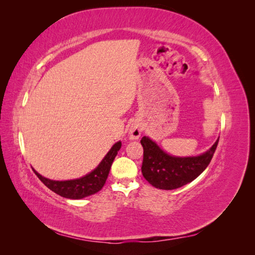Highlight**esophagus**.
I'll return each mask as SVG.
<instances>
[{
    "label": "esophagus",
    "instance_id": "esophagus-1",
    "mask_svg": "<svg viewBox=\"0 0 255 255\" xmlns=\"http://www.w3.org/2000/svg\"><path fill=\"white\" fill-rule=\"evenodd\" d=\"M141 131H142L141 126L134 124L130 128H129V137H130V139H138L140 137V134H141Z\"/></svg>",
    "mask_w": 255,
    "mask_h": 255
}]
</instances>
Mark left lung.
<instances>
[{
    "instance_id": "left-lung-1",
    "label": "left lung",
    "mask_w": 255,
    "mask_h": 255,
    "mask_svg": "<svg viewBox=\"0 0 255 255\" xmlns=\"http://www.w3.org/2000/svg\"><path fill=\"white\" fill-rule=\"evenodd\" d=\"M219 139L207 152L191 158H176L162 151L148 137L140 142L143 147L141 172L151 185L160 189H175L191 183L205 171L213 159Z\"/></svg>"
}]
</instances>
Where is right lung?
I'll use <instances>...</instances> for the list:
<instances>
[{
	"label": "right lung",
	"mask_w": 255,
	"mask_h": 255,
	"mask_svg": "<svg viewBox=\"0 0 255 255\" xmlns=\"http://www.w3.org/2000/svg\"><path fill=\"white\" fill-rule=\"evenodd\" d=\"M121 148V141L114 144L112 149L108 151V153L105 155V158L103 159L100 165L97 166L94 171H92L88 175L78 178V180L51 181L44 176H41L40 174H38L36 171L34 172L38 176V178H39L48 188L51 189L52 192H55L56 194L66 198L81 199L97 193L101 191L103 186H104L113 161L115 159V156L117 155V152Z\"/></svg>",
	"instance_id": "obj_1"
}]
</instances>
